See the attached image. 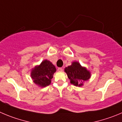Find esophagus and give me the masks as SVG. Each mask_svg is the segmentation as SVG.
<instances>
[{"label":"esophagus","mask_w":122,"mask_h":122,"mask_svg":"<svg viewBox=\"0 0 122 122\" xmlns=\"http://www.w3.org/2000/svg\"><path fill=\"white\" fill-rule=\"evenodd\" d=\"M58 70L60 71H62V70H63V69H62V68H58Z\"/></svg>","instance_id":"obj_1"}]
</instances>
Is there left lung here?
Wrapping results in <instances>:
<instances>
[{"mask_svg":"<svg viewBox=\"0 0 122 122\" xmlns=\"http://www.w3.org/2000/svg\"><path fill=\"white\" fill-rule=\"evenodd\" d=\"M71 84L76 87H82L84 82L91 78V73L85 67L82 66L78 61H73L71 64L64 69Z\"/></svg>","mask_w":122,"mask_h":122,"instance_id":"left-lung-1","label":"left lung"}]
</instances>
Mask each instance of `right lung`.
<instances>
[{
	"instance_id": "add662e5",
	"label": "right lung",
	"mask_w": 122,
	"mask_h": 122,
	"mask_svg": "<svg viewBox=\"0 0 122 122\" xmlns=\"http://www.w3.org/2000/svg\"><path fill=\"white\" fill-rule=\"evenodd\" d=\"M56 70L55 67L51 61L44 60L40 64L32 69L30 76L34 84L43 88L51 84V79Z\"/></svg>"
}]
</instances>
